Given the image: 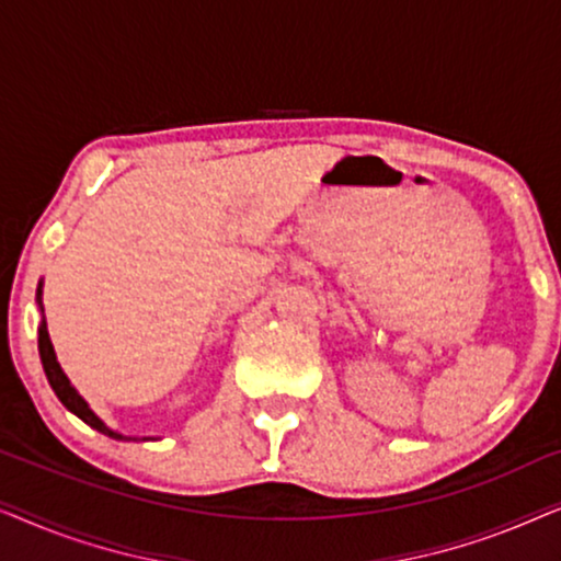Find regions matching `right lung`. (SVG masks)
Returning <instances> with one entry per match:
<instances>
[{
    "instance_id": "obj_1",
    "label": "right lung",
    "mask_w": 561,
    "mask_h": 561,
    "mask_svg": "<svg viewBox=\"0 0 561 561\" xmlns=\"http://www.w3.org/2000/svg\"><path fill=\"white\" fill-rule=\"evenodd\" d=\"M37 309H41V327H37V350H41V363H43V370H45V378H48L50 388L56 390L58 401L66 405L68 411L76 413L83 424H89L91 428H96V432H102L104 436H110V439H117V442H137V436H127L117 432V428L106 426L102 419L96 416L94 411H91V405L87 403V398H83L79 390L71 386V380H68V375L64 373V367H60L58 357H56V350H53V342H50V334H48V324H45V311H43V280L37 283ZM156 439V436H142V442H150Z\"/></svg>"
}]
</instances>
